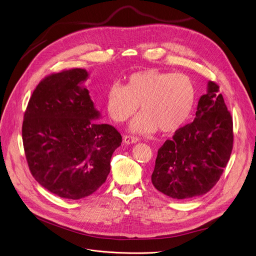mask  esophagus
Listing matches in <instances>:
<instances>
[{"mask_svg": "<svg viewBox=\"0 0 256 256\" xmlns=\"http://www.w3.org/2000/svg\"><path fill=\"white\" fill-rule=\"evenodd\" d=\"M138 142V138L134 136H124V142L126 144H132L134 142Z\"/></svg>", "mask_w": 256, "mask_h": 256, "instance_id": "obj_1", "label": "esophagus"}]
</instances>
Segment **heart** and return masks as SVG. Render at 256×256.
<instances>
[{
    "mask_svg": "<svg viewBox=\"0 0 256 256\" xmlns=\"http://www.w3.org/2000/svg\"><path fill=\"white\" fill-rule=\"evenodd\" d=\"M196 88L184 74L148 68L126 78L124 86L114 84L106 94V110L112 120L124 122L138 110L130 130L151 134L160 130L163 134L179 130L190 118L196 105Z\"/></svg>",
    "mask_w": 256,
    "mask_h": 256,
    "instance_id": "1",
    "label": "heart"
}]
</instances>
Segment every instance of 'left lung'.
I'll list each match as a JSON object with an SVG mask.
<instances>
[{"mask_svg": "<svg viewBox=\"0 0 256 256\" xmlns=\"http://www.w3.org/2000/svg\"><path fill=\"white\" fill-rule=\"evenodd\" d=\"M233 149V120L218 86L208 81L192 124L158 150L152 184L175 200L200 196L220 179Z\"/></svg>", "mask_w": 256, "mask_h": 256, "instance_id": "left-lung-1", "label": "left lung"}]
</instances>
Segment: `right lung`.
<instances>
[{"label": "right lung", "mask_w": 256, "mask_h": 256, "mask_svg": "<svg viewBox=\"0 0 256 256\" xmlns=\"http://www.w3.org/2000/svg\"><path fill=\"white\" fill-rule=\"evenodd\" d=\"M89 74L72 68L44 78L33 91L22 126L32 176L52 194L80 200L95 192L110 172L122 134L94 120L101 114L84 86Z\"/></svg>", "instance_id": "add662e5"}]
</instances>
